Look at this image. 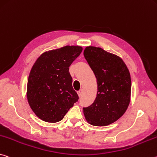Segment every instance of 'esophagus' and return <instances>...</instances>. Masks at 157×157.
Wrapping results in <instances>:
<instances>
[{"label":"esophagus","mask_w":157,"mask_h":157,"mask_svg":"<svg viewBox=\"0 0 157 157\" xmlns=\"http://www.w3.org/2000/svg\"><path fill=\"white\" fill-rule=\"evenodd\" d=\"M78 96H79V97H81V96H82V90H79V91H78Z\"/></svg>","instance_id":"esophagus-1"}]
</instances>
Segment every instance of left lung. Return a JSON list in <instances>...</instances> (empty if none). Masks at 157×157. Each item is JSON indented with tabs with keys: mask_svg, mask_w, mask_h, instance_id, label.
I'll use <instances>...</instances> for the list:
<instances>
[{
	"mask_svg": "<svg viewBox=\"0 0 157 157\" xmlns=\"http://www.w3.org/2000/svg\"><path fill=\"white\" fill-rule=\"evenodd\" d=\"M84 58L95 75L98 91L90 106L83 108L86 120L93 126H107L127 110L131 100V79L120 57L101 47H86Z\"/></svg>",
	"mask_w": 157,
	"mask_h": 157,
	"instance_id": "obj_1",
	"label": "left lung"
}]
</instances>
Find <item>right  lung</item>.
<instances>
[{
    "mask_svg": "<svg viewBox=\"0 0 157 157\" xmlns=\"http://www.w3.org/2000/svg\"><path fill=\"white\" fill-rule=\"evenodd\" d=\"M82 51V47L74 45L52 49L42 54L33 64L27 84V99L33 113L43 121L62 120L78 101L69 66Z\"/></svg>",
    "mask_w": 157,
    "mask_h": 157,
    "instance_id": "add662e5",
    "label": "right lung"
}]
</instances>
